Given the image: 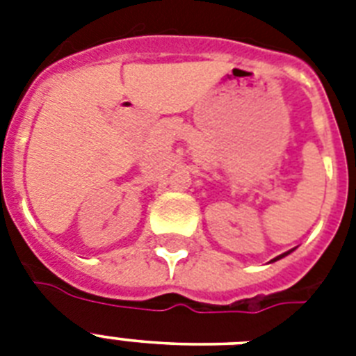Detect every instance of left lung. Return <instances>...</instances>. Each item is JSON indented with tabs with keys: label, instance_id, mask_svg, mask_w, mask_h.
<instances>
[{
	"label": "left lung",
	"instance_id": "1",
	"mask_svg": "<svg viewBox=\"0 0 356 356\" xmlns=\"http://www.w3.org/2000/svg\"><path fill=\"white\" fill-rule=\"evenodd\" d=\"M288 253H290V251H288ZM288 253H282V254H279V257H275V259H273V260H279V259H282V257H286Z\"/></svg>",
	"mask_w": 356,
	"mask_h": 356
}]
</instances>
